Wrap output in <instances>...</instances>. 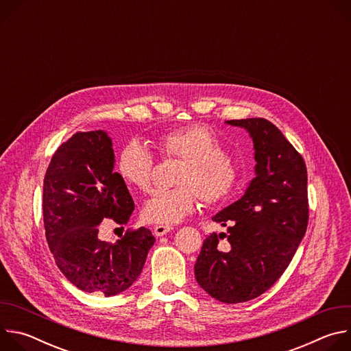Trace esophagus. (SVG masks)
<instances>
[{"label":"esophagus","mask_w":351,"mask_h":351,"mask_svg":"<svg viewBox=\"0 0 351 351\" xmlns=\"http://www.w3.org/2000/svg\"><path fill=\"white\" fill-rule=\"evenodd\" d=\"M172 229H173V228L169 226V225H157V226L154 228V234H156L157 237H161V236L169 233Z\"/></svg>","instance_id":"esophagus-1"}]
</instances>
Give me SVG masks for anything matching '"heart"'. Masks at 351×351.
Here are the masks:
<instances>
[{
  "label": "heart",
  "mask_w": 351,
  "mask_h": 351,
  "mask_svg": "<svg viewBox=\"0 0 351 351\" xmlns=\"http://www.w3.org/2000/svg\"><path fill=\"white\" fill-rule=\"evenodd\" d=\"M164 157L184 161L171 190H156L143 206L145 221L173 225L195 210L198 197L208 206L222 204L233 195L240 182L237 165L228 156L221 138L206 126H190L164 134L158 141ZM119 176L141 191L152 186L154 156L138 140L129 141L119 153Z\"/></svg>",
  "instance_id": "1"
}]
</instances>
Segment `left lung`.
<instances>
[{
	"instance_id": "left-lung-1",
	"label": "left lung",
	"mask_w": 351,
	"mask_h": 351,
	"mask_svg": "<svg viewBox=\"0 0 351 351\" xmlns=\"http://www.w3.org/2000/svg\"><path fill=\"white\" fill-rule=\"evenodd\" d=\"M253 138L254 173L244 194L213 217L228 233H211L195 265L197 283L222 303L267 291L289 267L308 223L307 168L283 133L264 118L226 121ZM227 247L221 249L219 238Z\"/></svg>"
}]
</instances>
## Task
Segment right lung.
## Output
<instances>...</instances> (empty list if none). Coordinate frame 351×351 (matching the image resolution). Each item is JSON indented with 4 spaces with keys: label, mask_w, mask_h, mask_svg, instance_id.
<instances>
[{
    "label": "right lung",
    "mask_w": 351,
    "mask_h": 351,
    "mask_svg": "<svg viewBox=\"0 0 351 351\" xmlns=\"http://www.w3.org/2000/svg\"><path fill=\"white\" fill-rule=\"evenodd\" d=\"M114 168L112 140L106 130L76 132L53 156L43 186L45 237L57 267L80 290L106 297L137 280L156 241L145 228L126 232L117 243L98 237L104 218L126 225L134 210Z\"/></svg>",
    "instance_id": "1"
}]
</instances>
